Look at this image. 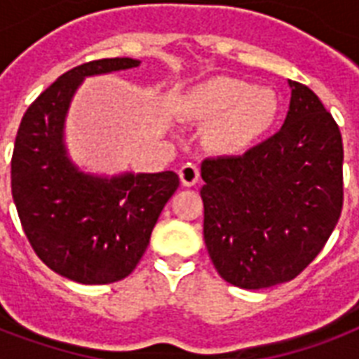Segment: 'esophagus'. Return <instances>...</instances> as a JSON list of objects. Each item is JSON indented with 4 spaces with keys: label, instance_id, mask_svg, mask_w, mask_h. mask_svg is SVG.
Masks as SVG:
<instances>
[{
    "label": "esophagus",
    "instance_id": "1",
    "mask_svg": "<svg viewBox=\"0 0 359 359\" xmlns=\"http://www.w3.org/2000/svg\"><path fill=\"white\" fill-rule=\"evenodd\" d=\"M180 182L184 186H194L197 184V180H199V168H197L196 163H184L179 171Z\"/></svg>",
    "mask_w": 359,
    "mask_h": 359
}]
</instances>
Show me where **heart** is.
Instances as JSON below:
<instances>
[{"label":"heart","instance_id":"b5f03b06","mask_svg":"<svg viewBox=\"0 0 359 359\" xmlns=\"http://www.w3.org/2000/svg\"><path fill=\"white\" fill-rule=\"evenodd\" d=\"M279 114L273 89L218 76L191 93L184 106L190 121L207 128V145L227 156L244 154L270 132Z\"/></svg>","mask_w":359,"mask_h":359}]
</instances>
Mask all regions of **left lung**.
Wrapping results in <instances>:
<instances>
[{
	"label": "left lung",
	"instance_id": "1",
	"mask_svg": "<svg viewBox=\"0 0 359 359\" xmlns=\"http://www.w3.org/2000/svg\"><path fill=\"white\" fill-rule=\"evenodd\" d=\"M278 134L242 156L201 163L203 235L227 283L266 289L294 279L328 242L343 208V140L304 83L289 80Z\"/></svg>",
	"mask_w": 359,
	"mask_h": 359
}]
</instances>
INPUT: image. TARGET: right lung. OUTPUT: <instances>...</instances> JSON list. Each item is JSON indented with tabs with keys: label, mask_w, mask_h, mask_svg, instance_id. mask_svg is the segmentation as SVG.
Wrapping results in <instances>:
<instances>
[{
	"label": "right lung",
	"mask_w": 359,
	"mask_h": 359,
	"mask_svg": "<svg viewBox=\"0 0 359 359\" xmlns=\"http://www.w3.org/2000/svg\"><path fill=\"white\" fill-rule=\"evenodd\" d=\"M140 67L132 57L89 61L65 72L22 117L11 188L24 233L44 264L83 285H104L134 272L158 216L179 188V175L97 177L72 163L65 119L87 76Z\"/></svg>",
	"instance_id": "1"
}]
</instances>
